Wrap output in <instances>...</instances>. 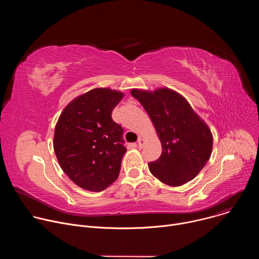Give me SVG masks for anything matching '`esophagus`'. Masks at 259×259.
<instances>
[{"mask_svg": "<svg viewBox=\"0 0 259 259\" xmlns=\"http://www.w3.org/2000/svg\"><path fill=\"white\" fill-rule=\"evenodd\" d=\"M144 139L142 138V137H139L138 138V141H137V145L139 146V149H142V147H143V145H144Z\"/></svg>", "mask_w": 259, "mask_h": 259, "instance_id": "34e87169", "label": "esophagus"}]
</instances>
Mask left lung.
Returning <instances> with one entry per match:
<instances>
[{"label":"left lung","instance_id":"1","mask_svg":"<svg viewBox=\"0 0 259 259\" xmlns=\"http://www.w3.org/2000/svg\"><path fill=\"white\" fill-rule=\"evenodd\" d=\"M150 116L162 144L160 158L149 163L151 173L170 187L194 179L209 161L213 137L208 125L189 101L169 88L132 89Z\"/></svg>","mask_w":259,"mask_h":259}]
</instances>
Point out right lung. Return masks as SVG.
I'll return each instance as SVG.
<instances>
[{
  "mask_svg": "<svg viewBox=\"0 0 259 259\" xmlns=\"http://www.w3.org/2000/svg\"><path fill=\"white\" fill-rule=\"evenodd\" d=\"M124 93L95 88L72 99L62 110L55 126L53 147L57 161L78 187L101 192L119 176L123 128L112 113Z\"/></svg>",
  "mask_w": 259,
  "mask_h": 259,
  "instance_id": "add662e5",
  "label": "right lung"
}]
</instances>
